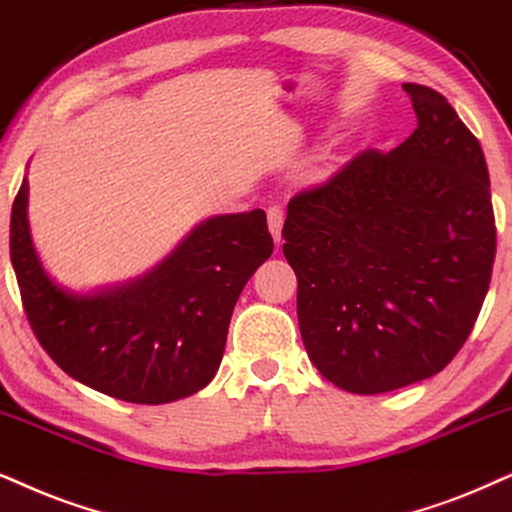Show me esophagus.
Wrapping results in <instances>:
<instances>
[{
    "label": "esophagus",
    "instance_id": "obj_1",
    "mask_svg": "<svg viewBox=\"0 0 512 512\" xmlns=\"http://www.w3.org/2000/svg\"><path fill=\"white\" fill-rule=\"evenodd\" d=\"M267 219H269V231H271V236H274L276 243H281L283 219H286V215H283V210L278 208V205H274V208L267 210Z\"/></svg>",
    "mask_w": 512,
    "mask_h": 512
}]
</instances>
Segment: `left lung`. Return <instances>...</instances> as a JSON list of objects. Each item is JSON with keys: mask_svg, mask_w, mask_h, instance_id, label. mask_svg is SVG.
Here are the masks:
<instances>
[{"mask_svg": "<svg viewBox=\"0 0 512 512\" xmlns=\"http://www.w3.org/2000/svg\"><path fill=\"white\" fill-rule=\"evenodd\" d=\"M404 92L418 118L411 137L297 193L283 224L304 349L354 394L442 371L475 326L496 255L480 141L435 89L406 82Z\"/></svg>", "mask_w": 512, "mask_h": 512, "instance_id": "1", "label": "left lung"}]
</instances>
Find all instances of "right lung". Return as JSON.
<instances>
[{
    "mask_svg": "<svg viewBox=\"0 0 512 512\" xmlns=\"http://www.w3.org/2000/svg\"><path fill=\"white\" fill-rule=\"evenodd\" d=\"M11 264L40 345L77 383L132 404L203 390L222 361L248 278L274 252L264 210L200 222L158 267L80 295L44 271L28 224V179L11 208Z\"/></svg>",
    "mask_w": 512,
    "mask_h": 512,
    "instance_id": "right-lung-1",
    "label": "right lung"
}]
</instances>
